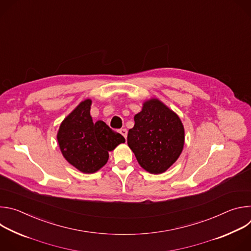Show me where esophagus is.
Wrapping results in <instances>:
<instances>
[{"mask_svg": "<svg viewBox=\"0 0 251 251\" xmlns=\"http://www.w3.org/2000/svg\"><path fill=\"white\" fill-rule=\"evenodd\" d=\"M119 132H120V134L126 139L127 138V134H128V131H127V129H125V128H122V129H120L119 130Z\"/></svg>", "mask_w": 251, "mask_h": 251, "instance_id": "34e87169", "label": "esophagus"}]
</instances>
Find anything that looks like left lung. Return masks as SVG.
I'll return each mask as SVG.
<instances>
[{
  "instance_id": "8db88e82",
  "label": "left lung",
  "mask_w": 251,
  "mask_h": 251,
  "mask_svg": "<svg viewBox=\"0 0 251 251\" xmlns=\"http://www.w3.org/2000/svg\"><path fill=\"white\" fill-rule=\"evenodd\" d=\"M134 121L127 136L128 146L143 169L164 173L183 151L185 131L180 118L158 99H151Z\"/></svg>"
}]
</instances>
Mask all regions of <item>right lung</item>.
I'll return each instance as SVG.
<instances>
[{
    "label": "right lung",
    "mask_w": 251,
    "mask_h": 251,
    "mask_svg": "<svg viewBox=\"0 0 251 251\" xmlns=\"http://www.w3.org/2000/svg\"><path fill=\"white\" fill-rule=\"evenodd\" d=\"M91 100L82 101L61 123L57 141L66 161L82 173L91 174L102 168L109 151L125 142V138L105 122H93Z\"/></svg>",
    "instance_id": "1"
}]
</instances>
